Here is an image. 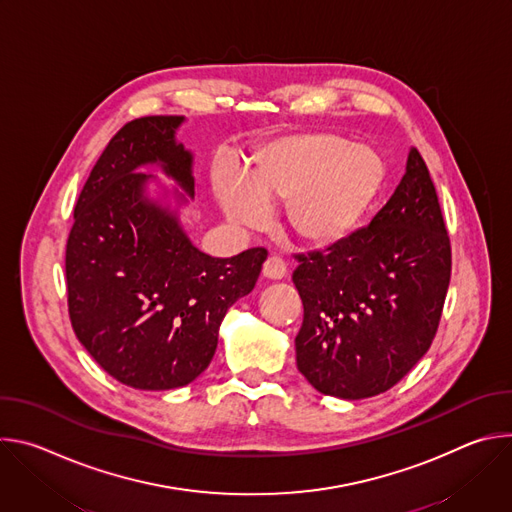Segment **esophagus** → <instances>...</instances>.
<instances>
[{"label":"esophagus","mask_w":512,"mask_h":512,"mask_svg":"<svg viewBox=\"0 0 512 512\" xmlns=\"http://www.w3.org/2000/svg\"><path fill=\"white\" fill-rule=\"evenodd\" d=\"M287 275V265L279 257H269L263 263V277L267 279H283Z\"/></svg>","instance_id":"obj_1"}]
</instances>
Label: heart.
Instances as JSON below:
<instances>
[{
    "label": "heart",
    "mask_w": 512,
    "mask_h": 512,
    "mask_svg": "<svg viewBox=\"0 0 512 512\" xmlns=\"http://www.w3.org/2000/svg\"><path fill=\"white\" fill-rule=\"evenodd\" d=\"M387 162L371 143L326 131L279 135L261 143L239 178H218L214 194L229 221L259 229L267 208L283 204V225L298 243L328 249L346 241L377 204Z\"/></svg>",
    "instance_id": "heart-1"
}]
</instances>
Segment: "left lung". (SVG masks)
Masks as SVG:
<instances>
[{
  "label": "left lung",
  "instance_id": "left-lung-1",
  "mask_svg": "<svg viewBox=\"0 0 512 512\" xmlns=\"http://www.w3.org/2000/svg\"><path fill=\"white\" fill-rule=\"evenodd\" d=\"M298 261L291 279L304 304L300 373L316 391L348 401L389 391L429 350L452 273L421 154L409 150L399 186L369 227Z\"/></svg>",
  "mask_w": 512,
  "mask_h": 512
}]
</instances>
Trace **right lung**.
<instances>
[{
    "label": "right lung",
    "instance_id": "1",
    "mask_svg": "<svg viewBox=\"0 0 512 512\" xmlns=\"http://www.w3.org/2000/svg\"><path fill=\"white\" fill-rule=\"evenodd\" d=\"M184 121L141 117L115 133L83 186L66 243L72 330L103 371L141 391L184 387L206 371L227 310L251 294L267 259L263 247L210 257L184 233L178 208L194 198V156L176 139ZM145 165L183 192L143 175Z\"/></svg>",
    "mask_w": 512,
    "mask_h": 512
}]
</instances>
